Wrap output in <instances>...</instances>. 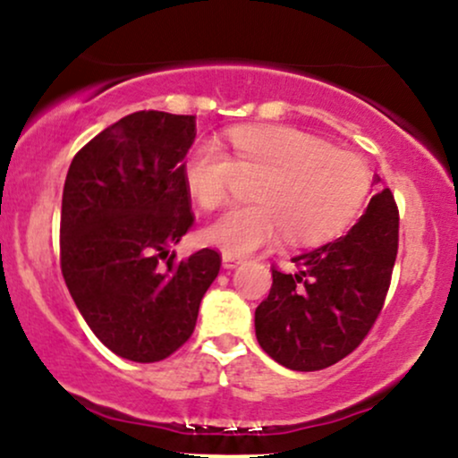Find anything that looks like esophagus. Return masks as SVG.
Wrapping results in <instances>:
<instances>
[{"mask_svg": "<svg viewBox=\"0 0 458 458\" xmlns=\"http://www.w3.org/2000/svg\"><path fill=\"white\" fill-rule=\"evenodd\" d=\"M243 265V259L241 256H234V254H224V267L225 269H234V267Z\"/></svg>", "mask_w": 458, "mask_h": 458, "instance_id": "obj_1", "label": "esophagus"}]
</instances>
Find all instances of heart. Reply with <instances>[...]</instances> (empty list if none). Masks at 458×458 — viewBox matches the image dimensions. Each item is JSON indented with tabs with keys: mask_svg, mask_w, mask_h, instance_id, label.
Masks as SVG:
<instances>
[{
	"mask_svg": "<svg viewBox=\"0 0 458 458\" xmlns=\"http://www.w3.org/2000/svg\"><path fill=\"white\" fill-rule=\"evenodd\" d=\"M233 155L219 141H198L185 161V185L202 208L228 202L239 174L259 176V202L225 211L207 230L208 243L245 256L286 233L295 245H312L343 233L364 211L372 174L353 150L334 148L295 127L230 131Z\"/></svg>",
	"mask_w": 458,
	"mask_h": 458,
	"instance_id": "heart-1",
	"label": "heart"
}]
</instances>
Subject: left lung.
I'll use <instances>...</instances> for the list:
<instances>
[{
	"mask_svg": "<svg viewBox=\"0 0 458 458\" xmlns=\"http://www.w3.org/2000/svg\"><path fill=\"white\" fill-rule=\"evenodd\" d=\"M396 251L398 207L383 189L344 236L295 256V273L271 267L269 297L254 318L262 351L301 372L353 353L379 318Z\"/></svg>",
	"mask_w": 458,
	"mask_h": 458,
	"instance_id": "obj_1",
	"label": "left lung"
}]
</instances>
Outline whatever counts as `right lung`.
I'll return each mask as SVG.
<instances>
[{"label":"right lung","mask_w":458,"mask_h":458,"mask_svg":"<svg viewBox=\"0 0 458 458\" xmlns=\"http://www.w3.org/2000/svg\"><path fill=\"white\" fill-rule=\"evenodd\" d=\"M196 115L135 112L77 152L60 215V267L97 338L124 360L150 364L191 338L199 301L222 254L176 260L193 225L185 157Z\"/></svg>","instance_id":"right-lung-1"}]
</instances>
